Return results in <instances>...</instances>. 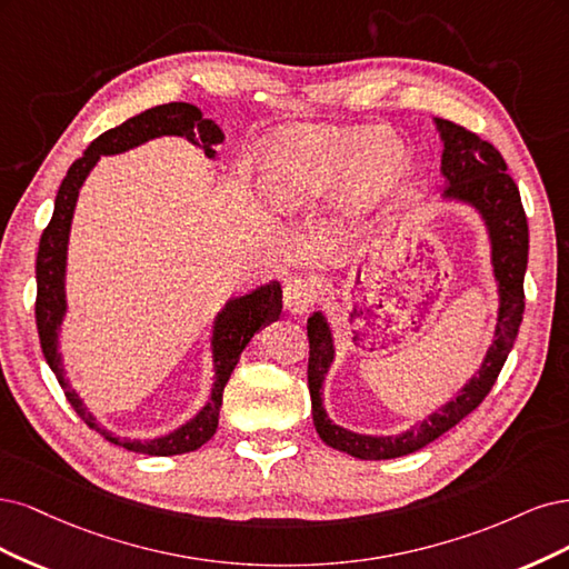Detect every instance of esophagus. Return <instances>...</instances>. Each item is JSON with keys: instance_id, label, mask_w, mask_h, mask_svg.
<instances>
[{"instance_id": "34e87169", "label": "esophagus", "mask_w": 569, "mask_h": 569, "mask_svg": "<svg viewBox=\"0 0 569 569\" xmlns=\"http://www.w3.org/2000/svg\"><path fill=\"white\" fill-rule=\"evenodd\" d=\"M317 283L305 277H292L283 286V302L290 315H305L317 302Z\"/></svg>"}]
</instances>
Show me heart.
Here are the masks:
<instances>
[{
  "label": "heart",
  "instance_id": "obj_1",
  "mask_svg": "<svg viewBox=\"0 0 569 569\" xmlns=\"http://www.w3.org/2000/svg\"><path fill=\"white\" fill-rule=\"evenodd\" d=\"M405 168V146L390 132L296 130L267 149L262 184L273 203L296 208L345 181V212L363 214L399 184Z\"/></svg>",
  "mask_w": 569,
  "mask_h": 569
}]
</instances>
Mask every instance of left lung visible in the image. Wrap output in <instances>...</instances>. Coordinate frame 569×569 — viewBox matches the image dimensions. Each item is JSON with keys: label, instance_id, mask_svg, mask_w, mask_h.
<instances>
[{"label": "left lung", "instance_id": "1", "mask_svg": "<svg viewBox=\"0 0 569 569\" xmlns=\"http://www.w3.org/2000/svg\"><path fill=\"white\" fill-rule=\"evenodd\" d=\"M435 122L445 141L442 172L449 179V189L445 191V196L466 200V203L478 208L489 227L493 277H497L501 292L499 323L478 376L470 378V382L449 405L437 409L432 416L420 420L418 426L397 437H369L331 423V418L323 411L321 385L328 366L333 361V340L331 331H328V323L319 311L311 315L307 319V382L315 428L328 447L361 458V461H385V458L407 456L423 449L432 439L445 435L456 423H461L468 413L478 409L503 369L510 347L518 338V328L525 311L529 229L518 184L506 172L508 164L503 156L489 141L480 139L475 132L451 120L435 118Z\"/></svg>", "mask_w": 569, "mask_h": 569}]
</instances>
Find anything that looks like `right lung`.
Masks as SVG:
<instances>
[{
  "mask_svg": "<svg viewBox=\"0 0 569 569\" xmlns=\"http://www.w3.org/2000/svg\"><path fill=\"white\" fill-rule=\"evenodd\" d=\"M162 134H174V137H187L189 141L203 146L206 156L212 158L214 143H222L224 134L212 120H206L203 113L198 111L191 103H162L156 108H149L120 127L103 132L87 146L82 158L68 168V174L63 177L59 193H57V206H53V214L49 219L47 229L40 238V250H38V300H34V321H38V333L40 345L47 363L51 371L57 373L63 395L70 401V407L84 420L91 430H99L111 439L113 445H122L124 449L146 453V456H174V453H187L203 447L208 439L214 435L219 423V407H222V392L227 382L236 369L241 352L250 338L260 331V328L277 319L281 315V286L271 281L262 288H254L252 292L243 298L231 300L214 321V336H212V350H214V385H212V397L193 420L179 430L156 437V439H120L108 435L97 420L84 407L80 397L70 390V385L63 378V363L57 347L59 326L66 315V292H63V277H66V248H68V231H70V219L72 210H76V200L80 193V187L89 170L94 168L101 156H113L122 153L127 149H134V146L162 137Z\"/></svg>",
  "mask_w": 569,
  "mask_h": 569,
  "instance_id": "add662e5",
  "label": "right lung"
}]
</instances>
